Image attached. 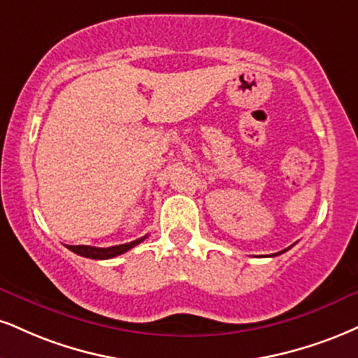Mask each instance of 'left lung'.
<instances>
[{
	"label": "left lung",
	"mask_w": 358,
	"mask_h": 358,
	"mask_svg": "<svg viewBox=\"0 0 358 358\" xmlns=\"http://www.w3.org/2000/svg\"><path fill=\"white\" fill-rule=\"evenodd\" d=\"M288 248H290V247H288ZM288 248H285V250H282V252H278V253H273V255H270V257H277V255H282V253H285Z\"/></svg>",
	"instance_id": "8db88e82"
}]
</instances>
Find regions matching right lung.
Instances as JSON below:
<instances>
[{
	"mask_svg": "<svg viewBox=\"0 0 358 358\" xmlns=\"http://www.w3.org/2000/svg\"><path fill=\"white\" fill-rule=\"evenodd\" d=\"M145 238H146V235L141 236V238L135 240V242L115 245V247H108V248L90 247V245H66V248L71 250V252L76 253V255H81L85 258H93V260H108V258L118 257V255H122V253L128 252L130 248L136 247V245L143 242Z\"/></svg>",
	"mask_w": 358,
	"mask_h": 358,
	"instance_id": "right-lung-1",
	"label": "right lung"
}]
</instances>
